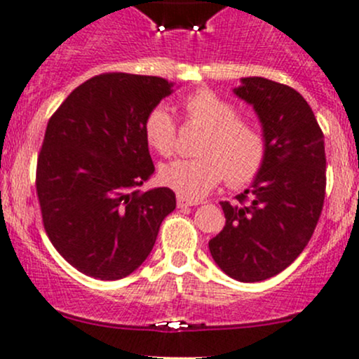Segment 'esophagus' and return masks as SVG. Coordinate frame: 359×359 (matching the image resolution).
<instances>
[{"mask_svg":"<svg viewBox=\"0 0 359 359\" xmlns=\"http://www.w3.org/2000/svg\"><path fill=\"white\" fill-rule=\"evenodd\" d=\"M201 205V201H194V199L182 198V196H177V206L179 208H187V206H198Z\"/></svg>","mask_w":359,"mask_h":359,"instance_id":"1","label":"esophagus"}]
</instances>
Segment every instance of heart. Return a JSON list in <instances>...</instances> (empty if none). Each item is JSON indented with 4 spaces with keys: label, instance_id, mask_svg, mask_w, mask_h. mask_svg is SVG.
I'll return each instance as SVG.
<instances>
[{
    "label": "heart",
    "instance_id": "b5f03b06",
    "mask_svg": "<svg viewBox=\"0 0 359 359\" xmlns=\"http://www.w3.org/2000/svg\"><path fill=\"white\" fill-rule=\"evenodd\" d=\"M192 123L205 127L199 158L177 160L160 168V182L187 199H199L227 179L230 186L251 182L266 158V137L252 120L237 116L232 103L210 89H196L182 100ZM144 137L160 156L177 148V123L165 107H154L144 118Z\"/></svg>",
    "mask_w": 359,
    "mask_h": 359
}]
</instances>
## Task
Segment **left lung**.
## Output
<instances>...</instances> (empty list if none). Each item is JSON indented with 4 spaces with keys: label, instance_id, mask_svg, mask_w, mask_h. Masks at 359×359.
Masks as SVG:
<instances>
[{
    "label": "left lung",
    "instance_id": "left-lung-1",
    "mask_svg": "<svg viewBox=\"0 0 359 359\" xmlns=\"http://www.w3.org/2000/svg\"><path fill=\"white\" fill-rule=\"evenodd\" d=\"M241 82L233 93L255 108L266 158L236 203H220L225 227L208 246L229 277L259 282L287 269L315 232L325 199V142L296 89L263 77Z\"/></svg>",
    "mask_w": 359,
    "mask_h": 359
}]
</instances>
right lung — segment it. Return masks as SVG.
I'll use <instances>...</instances> for the list:
<instances>
[{"mask_svg":"<svg viewBox=\"0 0 359 359\" xmlns=\"http://www.w3.org/2000/svg\"><path fill=\"white\" fill-rule=\"evenodd\" d=\"M172 86L151 75H96L48 122L36 170L44 230L89 277L118 280L137 270L175 210L168 187L139 191L154 172L144 118Z\"/></svg>","mask_w":359,"mask_h":359,"instance_id":"right-lung-1","label":"right lung"}]
</instances>
